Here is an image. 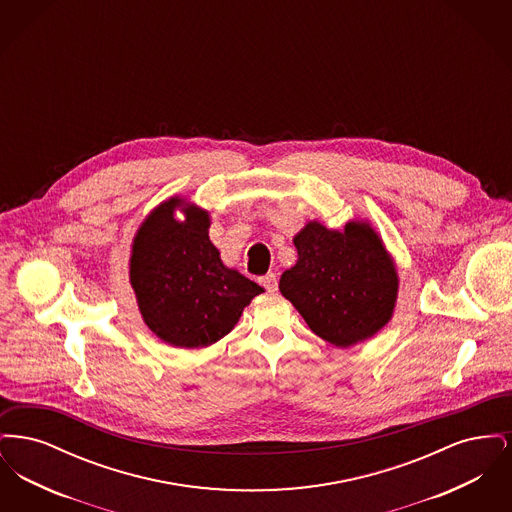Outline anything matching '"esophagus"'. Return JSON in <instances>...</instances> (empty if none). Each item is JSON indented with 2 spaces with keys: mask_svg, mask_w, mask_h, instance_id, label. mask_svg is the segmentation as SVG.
Segmentation results:
<instances>
[{
  "mask_svg": "<svg viewBox=\"0 0 512 512\" xmlns=\"http://www.w3.org/2000/svg\"><path fill=\"white\" fill-rule=\"evenodd\" d=\"M259 282H261V286L267 290V292H276L278 290V278H276V274H272V272H268L265 276H261L259 278Z\"/></svg>",
  "mask_w": 512,
  "mask_h": 512,
  "instance_id": "1",
  "label": "esophagus"
}]
</instances>
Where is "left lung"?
Segmentation results:
<instances>
[{
    "instance_id": "1",
    "label": "left lung",
    "mask_w": 512,
    "mask_h": 512,
    "mask_svg": "<svg viewBox=\"0 0 512 512\" xmlns=\"http://www.w3.org/2000/svg\"><path fill=\"white\" fill-rule=\"evenodd\" d=\"M293 244L297 263L282 274L280 292L317 336L349 347L388 324L399 280L366 222H349L343 232L309 222Z\"/></svg>"
}]
</instances>
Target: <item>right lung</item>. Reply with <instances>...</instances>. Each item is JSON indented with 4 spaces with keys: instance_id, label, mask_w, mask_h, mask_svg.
I'll list each match as a JSON object with an SVG mask.
<instances>
[{
    "instance_id": "1",
    "label": "right lung",
    "mask_w": 512,
    "mask_h": 512,
    "mask_svg": "<svg viewBox=\"0 0 512 512\" xmlns=\"http://www.w3.org/2000/svg\"><path fill=\"white\" fill-rule=\"evenodd\" d=\"M178 197L159 205L140 226L130 257V282L151 332L174 347H207L224 338L261 286L226 268L209 240V215Z\"/></svg>"
}]
</instances>
